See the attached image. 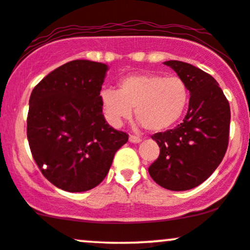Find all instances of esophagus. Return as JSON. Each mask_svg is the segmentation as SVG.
<instances>
[{
	"mask_svg": "<svg viewBox=\"0 0 250 250\" xmlns=\"http://www.w3.org/2000/svg\"><path fill=\"white\" fill-rule=\"evenodd\" d=\"M129 141L133 143H139L142 141V139L140 136H137V135H130V136H129Z\"/></svg>",
	"mask_w": 250,
	"mask_h": 250,
	"instance_id": "obj_1",
	"label": "esophagus"
}]
</instances>
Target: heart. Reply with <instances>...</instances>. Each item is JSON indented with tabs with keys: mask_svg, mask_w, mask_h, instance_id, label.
Instances as JSON below:
<instances>
[{
	"mask_svg": "<svg viewBox=\"0 0 250 250\" xmlns=\"http://www.w3.org/2000/svg\"><path fill=\"white\" fill-rule=\"evenodd\" d=\"M189 101L186 82L180 76L136 74L120 80L117 90L104 89L101 105L105 120L120 127L135 116L147 130L162 131L179 121Z\"/></svg>",
	"mask_w": 250,
	"mask_h": 250,
	"instance_id": "heart-1",
	"label": "heart"
}]
</instances>
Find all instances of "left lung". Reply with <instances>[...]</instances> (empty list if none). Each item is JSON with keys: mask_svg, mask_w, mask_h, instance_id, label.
<instances>
[{"mask_svg": "<svg viewBox=\"0 0 250 250\" xmlns=\"http://www.w3.org/2000/svg\"><path fill=\"white\" fill-rule=\"evenodd\" d=\"M190 93L187 115L174 129L151 139L160 147L148 168L157 185L181 191L205 182L225 157L229 141L230 107L219 83L206 71L181 61H167Z\"/></svg>", "mask_w": 250, "mask_h": 250, "instance_id": "obj_1", "label": "left lung"}]
</instances>
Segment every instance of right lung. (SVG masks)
<instances>
[{
    "mask_svg": "<svg viewBox=\"0 0 250 250\" xmlns=\"http://www.w3.org/2000/svg\"><path fill=\"white\" fill-rule=\"evenodd\" d=\"M107 69L104 63L75 60L48 74L31 91V155L43 176L62 190L80 193L99 186L128 141V134L110 127L102 113L100 91Z\"/></svg>",
    "mask_w": 250,
    "mask_h": 250,
    "instance_id": "1",
    "label": "right lung"
}]
</instances>
